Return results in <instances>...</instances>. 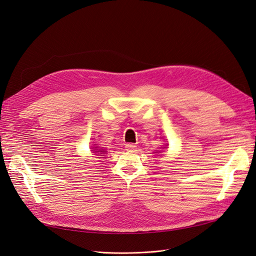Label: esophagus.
Listing matches in <instances>:
<instances>
[{
    "label": "esophagus",
    "mask_w": 256,
    "mask_h": 256,
    "mask_svg": "<svg viewBox=\"0 0 256 256\" xmlns=\"http://www.w3.org/2000/svg\"><path fill=\"white\" fill-rule=\"evenodd\" d=\"M125 148H126L127 152H132L136 150V144H132V143H129V144H126Z\"/></svg>",
    "instance_id": "esophagus-1"
}]
</instances>
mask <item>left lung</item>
Returning a JSON list of instances; mask_svg holds the SVG:
<instances>
[{"instance_id":"8db88e82","label":"left lung","mask_w":256,"mask_h":256,"mask_svg":"<svg viewBox=\"0 0 256 256\" xmlns=\"http://www.w3.org/2000/svg\"><path fill=\"white\" fill-rule=\"evenodd\" d=\"M164 148H165V147H164Z\"/></svg>"}]
</instances>
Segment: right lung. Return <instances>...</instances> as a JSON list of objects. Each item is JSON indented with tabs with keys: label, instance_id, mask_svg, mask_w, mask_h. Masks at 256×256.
I'll return each mask as SVG.
<instances>
[{
	"label": "right lung",
	"instance_id": "add662e5",
	"mask_svg": "<svg viewBox=\"0 0 256 256\" xmlns=\"http://www.w3.org/2000/svg\"><path fill=\"white\" fill-rule=\"evenodd\" d=\"M91 149H92L91 152H93L94 154H98V156H104V154L107 152L106 150H102L104 147H98V146H96V144H94V146Z\"/></svg>",
	"mask_w": 256,
	"mask_h": 256
}]
</instances>
